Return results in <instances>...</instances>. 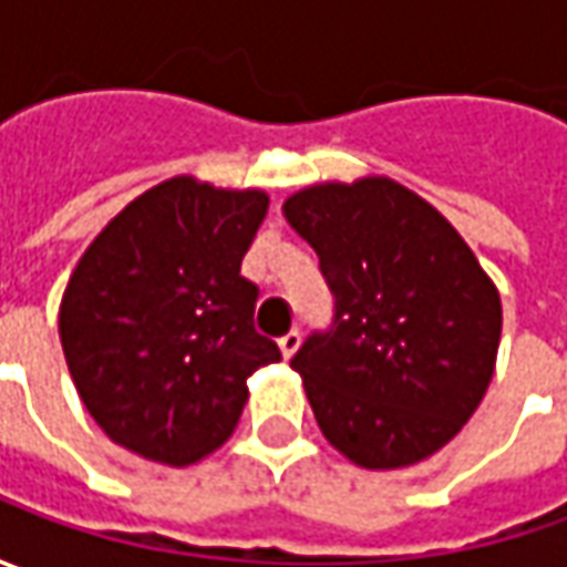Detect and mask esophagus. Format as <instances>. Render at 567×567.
Returning a JSON list of instances; mask_svg holds the SVG:
<instances>
[{
  "label": "esophagus",
  "instance_id": "1",
  "mask_svg": "<svg viewBox=\"0 0 567 567\" xmlns=\"http://www.w3.org/2000/svg\"><path fill=\"white\" fill-rule=\"evenodd\" d=\"M299 343H302V334H299V331H287V334H284V338L277 340V347H280V353H284V357H287V360H290V357H293L296 350H299Z\"/></svg>",
  "mask_w": 567,
  "mask_h": 567
}]
</instances>
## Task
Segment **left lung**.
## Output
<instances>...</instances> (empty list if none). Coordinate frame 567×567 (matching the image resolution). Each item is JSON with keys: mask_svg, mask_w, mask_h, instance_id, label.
<instances>
[{"mask_svg": "<svg viewBox=\"0 0 567 567\" xmlns=\"http://www.w3.org/2000/svg\"><path fill=\"white\" fill-rule=\"evenodd\" d=\"M334 293V324L293 357L318 429L365 470L420 464L480 406L502 299L445 217L388 176L318 183L284 202Z\"/></svg>", "mask_w": 567, "mask_h": 567, "instance_id": "obj_1", "label": "left lung"}]
</instances>
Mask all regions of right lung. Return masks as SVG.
I'll return each mask as SVG.
<instances>
[{"label":"right lung","instance_id":"1","mask_svg":"<svg viewBox=\"0 0 567 567\" xmlns=\"http://www.w3.org/2000/svg\"><path fill=\"white\" fill-rule=\"evenodd\" d=\"M268 214L261 188L173 176L84 249L59 306V338L94 423L144 461L188 467L233 435L249 375L280 360L255 331L243 255Z\"/></svg>","mask_w":567,"mask_h":567}]
</instances>
